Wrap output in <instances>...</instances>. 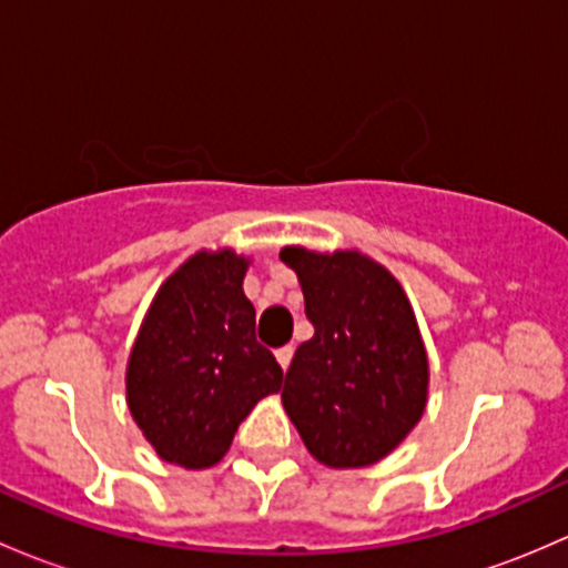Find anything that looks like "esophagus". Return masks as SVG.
Wrapping results in <instances>:
<instances>
[{
  "instance_id": "esophagus-1",
  "label": "esophagus",
  "mask_w": 568,
  "mask_h": 568,
  "mask_svg": "<svg viewBox=\"0 0 568 568\" xmlns=\"http://www.w3.org/2000/svg\"><path fill=\"white\" fill-rule=\"evenodd\" d=\"M292 353H295V349H292L290 344H286V347H278L276 349V361H278V366H282V369H290Z\"/></svg>"
}]
</instances>
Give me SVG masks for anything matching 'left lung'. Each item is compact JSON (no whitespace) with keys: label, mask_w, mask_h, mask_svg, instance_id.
<instances>
[{"label":"left lung","mask_w":568,"mask_h":568,"mask_svg":"<svg viewBox=\"0 0 568 568\" xmlns=\"http://www.w3.org/2000/svg\"><path fill=\"white\" fill-rule=\"evenodd\" d=\"M314 336L295 349L282 402L303 446L333 470L369 467L413 432L429 399V358L410 297L355 248L284 245Z\"/></svg>","instance_id":"8db88e82"}]
</instances>
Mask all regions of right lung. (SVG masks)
<instances>
[{
  "label": "right lung",
  "mask_w": 568,
  "mask_h": 568,
  "mask_svg": "<svg viewBox=\"0 0 568 568\" xmlns=\"http://www.w3.org/2000/svg\"><path fill=\"white\" fill-rule=\"evenodd\" d=\"M248 265L232 248L189 256L158 286L128 355V410L158 457L185 470L219 465L245 415L282 388V366L256 342Z\"/></svg>",
  "instance_id": "add662e5"
}]
</instances>
